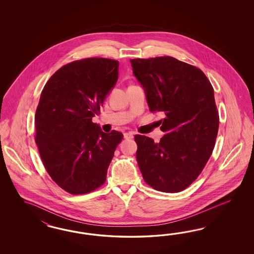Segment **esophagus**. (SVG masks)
I'll list each match as a JSON object with an SVG mask.
<instances>
[{
    "label": "esophagus",
    "instance_id": "obj_1",
    "mask_svg": "<svg viewBox=\"0 0 254 254\" xmlns=\"http://www.w3.org/2000/svg\"><path fill=\"white\" fill-rule=\"evenodd\" d=\"M133 137H134V134L132 132H127L124 134V138L126 139H130V138H133Z\"/></svg>",
    "mask_w": 254,
    "mask_h": 254
}]
</instances>
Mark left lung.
<instances>
[{"label":"left lung","instance_id":"1","mask_svg":"<svg viewBox=\"0 0 254 254\" xmlns=\"http://www.w3.org/2000/svg\"><path fill=\"white\" fill-rule=\"evenodd\" d=\"M130 62L150 111L165 116L159 142L135 135L138 168L155 190L181 192L199 176L215 146L219 112L213 87L201 69L172 57Z\"/></svg>","mask_w":254,"mask_h":254}]
</instances>
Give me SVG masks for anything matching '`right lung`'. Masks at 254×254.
<instances>
[{
  "mask_svg": "<svg viewBox=\"0 0 254 254\" xmlns=\"http://www.w3.org/2000/svg\"><path fill=\"white\" fill-rule=\"evenodd\" d=\"M119 62L88 58L69 62L47 81L36 109L35 142L47 173L71 194L103 185L123 134L93 123L118 79Z\"/></svg>",
  "mask_w": 254,
  "mask_h": 254,
  "instance_id": "1",
  "label": "right lung"
}]
</instances>
